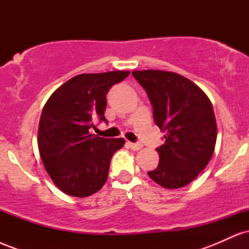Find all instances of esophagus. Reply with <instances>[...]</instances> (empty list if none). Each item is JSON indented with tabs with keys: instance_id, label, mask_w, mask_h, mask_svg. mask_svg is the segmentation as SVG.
Instances as JSON below:
<instances>
[{
	"instance_id": "esophagus-1",
	"label": "esophagus",
	"mask_w": 249,
	"mask_h": 249,
	"mask_svg": "<svg viewBox=\"0 0 249 249\" xmlns=\"http://www.w3.org/2000/svg\"><path fill=\"white\" fill-rule=\"evenodd\" d=\"M127 146L130 147L131 150L138 151V150H141V148L142 147V145L139 144V142H127Z\"/></svg>"
}]
</instances>
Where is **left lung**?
<instances>
[{
    "label": "left lung",
    "instance_id": "obj_1",
    "mask_svg": "<svg viewBox=\"0 0 249 249\" xmlns=\"http://www.w3.org/2000/svg\"><path fill=\"white\" fill-rule=\"evenodd\" d=\"M146 91L165 142L148 177L165 188L186 186L207 166L216 142V122L206 93L190 79L160 70L133 71Z\"/></svg>",
    "mask_w": 249,
    "mask_h": 249
}]
</instances>
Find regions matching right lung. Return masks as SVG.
Instances as JSON below:
<instances>
[{
    "label": "right lung",
    "instance_id": "add662e5",
    "mask_svg": "<svg viewBox=\"0 0 249 249\" xmlns=\"http://www.w3.org/2000/svg\"><path fill=\"white\" fill-rule=\"evenodd\" d=\"M128 71L83 73L59 87L44 105L38 126V150L53 184L64 193L84 198L103 187L113 153L124 138L91 134L105 122L107 93Z\"/></svg>",
    "mask_w": 249,
    "mask_h": 249
}]
</instances>
